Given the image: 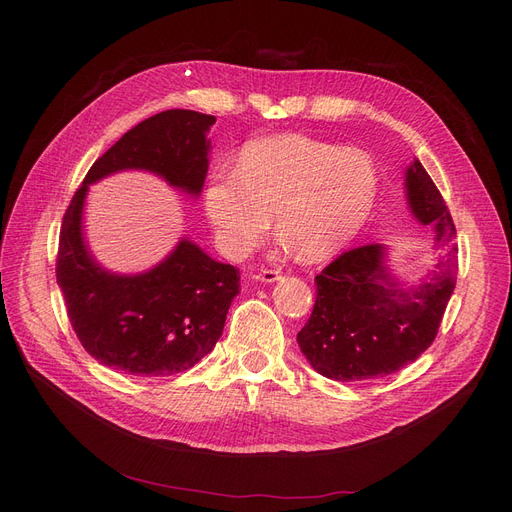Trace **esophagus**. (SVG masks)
I'll use <instances>...</instances> for the list:
<instances>
[{
  "label": "esophagus",
  "instance_id": "obj_1",
  "mask_svg": "<svg viewBox=\"0 0 512 512\" xmlns=\"http://www.w3.org/2000/svg\"><path fill=\"white\" fill-rule=\"evenodd\" d=\"M280 278H282V272H280V270H261V272H257V274L253 276V280H257V282H267V284L278 282Z\"/></svg>",
  "mask_w": 512,
  "mask_h": 512
}]
</instances>
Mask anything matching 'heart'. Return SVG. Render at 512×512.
I'll list each match as a JSON object with an SVG mask.
<instances>
[{
  "label": "heart",
  "mask_w": 512,
  "mask_h": 512,
  "mask_svg": "<svg viewBox=\"0 0 512 512\" xmlns=\"http://www.w3.org/2000/svg\"><path fill=\"white\" fill-rule=\"evenodd\" d=\"M378 195L380 172L369 153L282 134L247 145L236 168L213 166L203 209L230 257L251 253L276 215V230L294 255L315 263L359 234Z\"/></svg>",
  "instance_id": "heart-1"
}]
</instances>
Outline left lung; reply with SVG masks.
I'll return each mask as SVG.
<instances>
[{
    "label": "left lung",
    "instance_id": "left-lung-1",
    "mask_svg": "<svg viewBox=\"0 0 512 512\" xmlns=\"http://www.w3.org/2000/svg\"><path fill=\"white\" fill-rule=\"evenodd\" d=\"M405 188L415 220L434 230V247L444 255L409 288L390 272L384 245L346 251L315 276L313 313L297 342L311 367L330 380L390 375L413 363L438 334L459 272L456 230L419 159L407 168Z\"/></svg>",
    "mask_w": 512,
    "mask_h": 512
}]
</instances>
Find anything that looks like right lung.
I'll list each match as a JSON object with an SVG mask.
<instances>
[{
    "mask_svg": "<svg viewBox=\"0 0 512 512\" xmlns=\"http://www.w3.org/2000/svg\"><path fill=\"white\" fill-rule=\"evenodd\" d=\"M213 124V116L193 110L143 120L95 161L64 213L58 284L80 344L105 367L145 378L174 375L199 363L222 336L240 286L234 265L182 238L151 270L114 274L95 261L83 234L89 186L116 172L145 170L199 197Z\"/></svg>",
    "mask_w": 512,
    "mask_h": 512,
    "instance_id": "1",
    "label": "right lung"
}]
</instances>
